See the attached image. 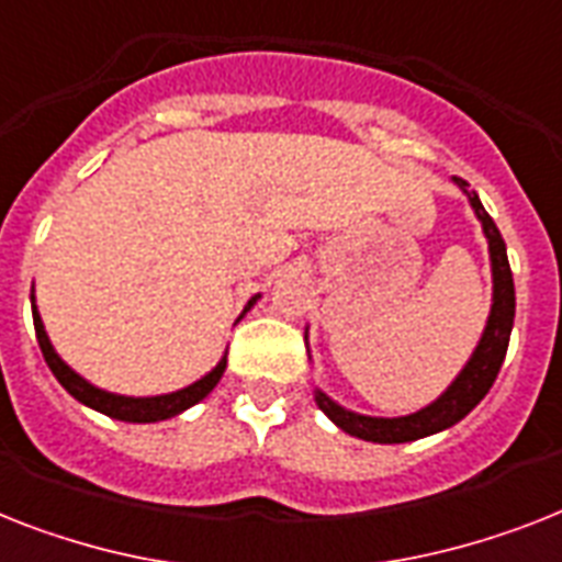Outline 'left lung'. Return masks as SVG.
<instances>
[{
  "mask_svg": "<svg viewBox=\"0 0 562 562\" xmlns=\"http://www.w3.org/2000/svg\"><path fill=\"white\" fill-rule=\"evenodd\" d=\"M468 202H471L473 213L482 222L485 231L487 250H491V271H494V305L487 314V326L482 331V340L473 349L471 360L464 363V369L456 375V381L441 392L439 398L427 404L418 413L398 415V418H375V415H360L352 409L340 407L328 398L326 392L314 390V401L317 407L331 418L349 436H358L363 441H375V445H401V441H415L432 432H441L447 427H453L456 422H462L464 415L476 407L479 401L485 398L487 390L494 386L499 367H503L505 352H508L510 328H514V308H517V296H514V277H510L508 254H505V241L499 227L494 225V218L487 216V210L482 207L479 195L468 190L464 178H456Z\"/></svg>",
  "mask_w": 562,
  "mask_h": 562,
  "instance_id": "8db88e82",
  "label": "left lung"
}]
</instances>
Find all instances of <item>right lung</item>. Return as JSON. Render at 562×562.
Masks as SVG:
<instances>
[{
  "label": "right lung",
  "instance_id": "right-lung-1",
  "mask_svg": "<svg viewBox=\"0 0 562 562\" xmlns=\"http://www.w3.org/2000/svg\"><path fill=\"white\" fill-rule=\"evenodd\" d=\"M257 296H250L248 305H245V312H248L250 305L257 303ZM31 312H34V328H36V344L43 349V358L48 363V369L54 372L59 384L66 386L68 395H75L80 404L86 407L98 409V413L109 415V418H117V422H132V424H153V422H164V418H172V415L184 413L190 409L193 404H199L202 398H207L213 386L218 384V378L225 375V367H227V355L218 360L216 367L210 369L207 375L199 378L195 384L184 386V390L170 392V395H153V398H132V395H115V392H106V390H98L94 384H89L86 378H80L75 369L68 367L66 360L59 358L54 352L52 340L45 335V326H43V317L36 312V303H34V294H31ZM241 312V314H245ZM239 314V317H241Z\"/></svg>",
  "mask_w": 562,
  "mask_h": 562
}]
</instances>
